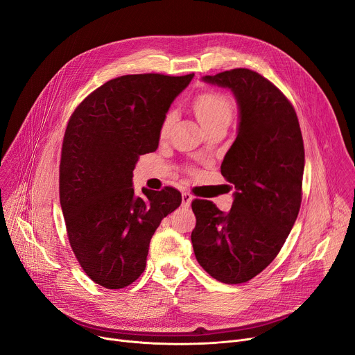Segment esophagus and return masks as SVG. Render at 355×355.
Here are the masks:
<instances>
[{"label": "esophagus", "instance_id": "1", "mask_svg": "<svg viewBox=\"0 0 355 355\" xmlns=\"http://www.w3.org/2000/svg\"><path fill=\"white\" fill-rule=\"evenodd\" d=\"M182 207H190V204L193 201V196L190 193H182Z\"/></svg>", "mask_w": 355, "mask_h": 355}]
</instances>
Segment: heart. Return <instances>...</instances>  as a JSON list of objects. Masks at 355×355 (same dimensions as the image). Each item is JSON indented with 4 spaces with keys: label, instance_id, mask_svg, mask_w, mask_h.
Returning <instances> with one entry per match:
<instances>
[{
    "label": "heart",
    "instance_id": "obj_1",
    "mask_svg": "<svg viewBox=\"0 0 355 355\" xmlns=\"http://www.w3.org/2000/svg\"><path fill=\"white\" fill-rule=\"evenodd\" d=\"M196 116L202 125V128H207L209 125L220 121V119H229L232 118L233 107L229 98L225 95H220L216 92H204L194 99L193 103ZM173 122V114H168L161 125L159 135L166 137L168 129H170Z\"/></svg>",
    "mask_w": 355,
    "mask_h": 355
}]
</instances>
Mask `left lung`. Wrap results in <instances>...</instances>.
Returning a JSON list of instances; mask_svg holds the SVG:
<instances>
[{
    "label": "left lung",
    "instance_id": "1",
    "mask_svg": "<svg viewBox=\"0 0 355 355\" xmlns=\"http://www.w3.org/2000/svg\"><path fill=\"white\" fill-rule=\"evenodd\" d=\"M202 80L230 89L239 106L237 137L221 162V175L236 191L227 213L209 200L193 201L191 241L210 276L243 284L272 263L300 213L302 134L291 102L259 73L233 69Z\"/></svg>",
    "mask_w": 355,
    "mask_h": 355
}]
</instances>
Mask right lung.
<instances>
[{
    "mask_svg": "<svg viewBox=\"0 0 355 355\" xmlns=\"http://www.w3.org/2000/svg\"><path fill=\"white\" fill-rule=\"evenodd\" d=\"M194 73L126 74L98 87L69 119L60 159V206L74 256L93 282L121 289L145 270L149 241L181 204L173 187H132L139 155L154 153L174 99Z\"/></svg>",
    "mask_w": 355,
    "mask_h": 355,
    "instance_id": "1",
    "label": "right lung"
}]
</instances>
